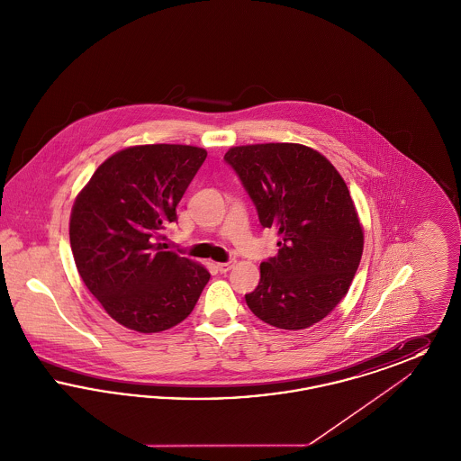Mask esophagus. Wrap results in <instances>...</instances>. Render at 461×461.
Here are the masks:
<instances>
[{
  "label": "esophagus",
  "instance_id": "obj_1",
  "mask_svg": "<svg viewBox=\"0 0 461 461\" xmlns=\"http://www.w3.org/2000/svg\"><path fill=\"white\" fill-rule=\"evenodd\" d=\"M233 266H235V261H228V263L216 264V267L220 269L221 273H226V271H230Z\"/></svg>",
  "mask_w": 461,
  "mask_h": 461
}]
</instances>
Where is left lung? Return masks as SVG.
Masks as SVG:
<instances>
[{
  "mask_svg": "<svg viewBox=\"0 0 461 461\" xmlns=\"http://www.w3.org/2000/svg\"><path fill=\"white\" fill-rule=\"evenodd\" d=\"M224 160L263 228L278 233V254L261 263L247 306L276 329L321 321L348 294L363 254V226L346 181L327 157L299 143L231 147Z\"/></svg>",
  "mask_w": 461,
  "mask_h": 461,
  "instance_id": "8db88e82",
  "label": "left lung"
}]
</instances>
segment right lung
I'll return each instance as SVG.
<instances>
[{
  "label": "right lung",
  "mask_w": 461,
  "mask_h": 461,
  "mask_svg": "<svg viewBox=\"0 0 461 461\" xmlns=\"http://www.w3.org/2000/svg\"><path fill=\"white\" fill-rule=\"evenodd\" d=\"M205 157L190 145L130 147L109 157L76 197L68 237L77 271L126 329L157 333L181 323L211 278L158 241Z\"/></svg>",
  "instance_id": "obj_1"
}]
</instances>
